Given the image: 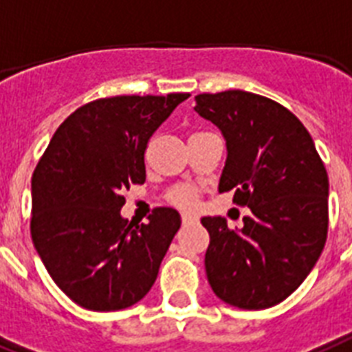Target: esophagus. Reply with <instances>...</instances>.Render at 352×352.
Wrapping results in <instances>:
<instances>
[{
	"instance_id": "obj_1",
	"label": "esophagus",
	"mask_w": 352,
	"mask_h": 352,
	"mask_svg": "<svg viewBox=\"0 0 352 352\" xmlns=\"http://www.w3.org/2000/svg\"><path fill=\"white\" fill-rule=\"evenodd\" d=\"M193 222H197V219L193 215H182V226H188V224H193Z\"/></svg>"
}]
</instances>
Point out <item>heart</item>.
<instances>
[{"instance_id": "1", "label": "heart", "mask_w": 352, "mask_h": 352, "mask_svg": "<svg viewBox=\"0 0 352 352\" xmlns=\"http://www.w3.org/2000/svg\"><path fill=\"white\" fill-rule=\"evenodd\" d=\"M201 199V190L197 186L191 184H179L173 186L171 190L166 191V202L175 206L179 210L191 211L195 210Z\"/></svg>"}]
</instances>
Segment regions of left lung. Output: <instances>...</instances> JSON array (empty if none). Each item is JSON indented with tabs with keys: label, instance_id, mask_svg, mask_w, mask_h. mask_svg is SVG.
I'll return each mask as SVG.
<instances>
[{
	"label": "left lung",
	"instance_id": "left-lung-1",
	"mask_svg": "<svg viewBox=\"0 0 352 352\" xmlns=\"http://www.w3.org/2000/svg\"><path fill=\"white\" fill-rule=\"evenodd\" d=\"M199 116L221 128L228 159L219 191L248 206L244 228L204 217L206 275L239 309L280 304L315 267L329 224V179L309 131L280 102L244 90L195 96Z\"/></svg>",
	"mask_w": 352,
	"mask_h": 352
}]
</instances>
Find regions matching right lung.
<instances>
[{
  "label": "right lung",
  "mask_w": 352,
  "mask_h": 352,
  "mask_svg": "<svg viewBox=\"0 0 352 352\" xmlns=\"http://www.w3.org/2000/svg\"><path fill=\"white\" fill-rule=\"evenodd\" d=\"M188 97L87 102L61 122L37 162L30 235L57 287L85 309H126L155 282L181 217L155 208L146 224L128 222L122 191L146 181L148 141Z\"/></svg>",
  "instance_id": "1"
}]
</instances>
